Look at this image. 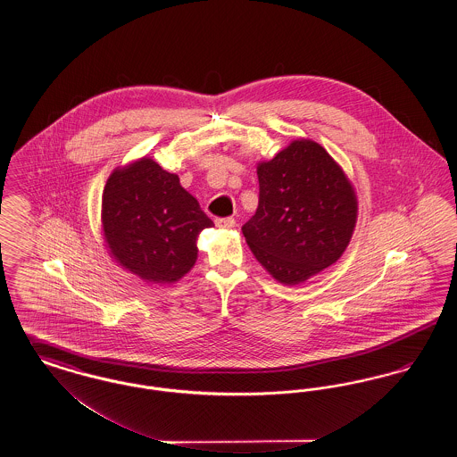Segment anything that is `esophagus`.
<instances>
[{"label":"esophagus","instance_id":"obj_1","mask_svg":"<svg viewBox=\"0 0 457 457\" xmlns=\"http://www.w3.org/2000/svg\"><path fill=\"white\" fill-rule=\"evenodd\" d=\"M235 224H237V220L233 218H218L216 219V226L219 228H235Z\"/></svg>","mask_w":457,"mask_h":457}]
</instances>
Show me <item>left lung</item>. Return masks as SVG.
Masks as SVG:
<instances>
[{
  "label": "left lung",
  "instance_id": "left-lung-1",
  "mask_svg": "<svg viewBox=\"0 0 457 457\" xmlns=\"http://www.w3.org/2000/svg\"><path fill=\"white\" fill-rule=\"evenodd\" d=\"M257 174L259 207L241 228L255 259L283 284L337 261L354 229L356 196L326 149L295 140Z\"/></svg>",
  "mask_w": 457,
  "mask_h": 457
}]
</instances>
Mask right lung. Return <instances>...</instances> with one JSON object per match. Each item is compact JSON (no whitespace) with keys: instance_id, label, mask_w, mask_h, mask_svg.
I'll return each instance as SVG.
<instances>
[{"instance_id":"obj_1","label":"right lung","mask_w":457,"mask_h":457,"mask_svg":"<svg viewBox=\"0 0 457 457\" xmlns=\"http://www.w3.org/2000/svg\"><path fill=\"white\" fill-rule=\"evenodd\" d=\"M214 222L176 174L140 159L109 176L103 228L111 253L153 283H174L196 261V235Z\"/></svg>"}]
</instances>
